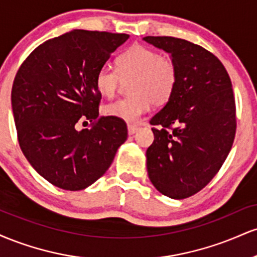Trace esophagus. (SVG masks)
<instances>
[{
  "instance_id": "esophagus-1",
  "label": "esophagus",
  "mask_w": 257,
  "mask_h": 257,
  "mask_svg": "<svg viewBox=\"0 0 257 257\" xmlns=\"http://www.w3.org/2000/svg\"><path fill=\"white\" fill-rule=\"evenodd\" d=\"M137 132H138V126L137 125H132V124L128 125V134L129 135L135 134Z\"/></svg>"
}]
</instances>
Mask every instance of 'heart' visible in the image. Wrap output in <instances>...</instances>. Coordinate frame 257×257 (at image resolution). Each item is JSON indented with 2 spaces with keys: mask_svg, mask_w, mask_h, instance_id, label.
Instances as JSON below:
<instances>
[{
  "mask_svg": "<svg viewBox=\"0 0 257 257\" xmlns=\"http://www.w3.org/2000/svg\"><path fill=\"white\" fill-rule=\"evenodd\" d=\"M122 81H131V96L107 104L106 116L134 123L149 111L151 104L163 105L172 98L178 83V67L167 55L135 44L116 60V70L104 66L96 72L95 88L100 95L112 98Z\"/></svg>",
  "mask_w": 257,
  "mask_h": 257,
  "instance_id": "1",
  "label": "heart"
}]
</instances>
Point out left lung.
Wrapping results in <instances>:
<instances>
[{
  "label": "left lung",
  "mask_w": 257,
  "mask_h": 257,
  "mask_svg": "<svg viewBox=\"0 0 257 257\" xmlns=\"http://www.w3.org/2000/svg\"><path fill=\"white\" fill-rule=\"evenodd\" d=\"M175 61L172 98L150 123L155 140L146 151L152 185L184 199L205 187L226 161L234 140L235 104L222 63L203 47L168 36L143 38Z\"/></svg>",
  "instance_id": "left-lung-1"
}]
</instances>
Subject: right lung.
Segmentation results:
<instances>
[{"label": "right lung", "mask_w": 257, "mask_h": 257, "mask_svg": "<svg viewBox=\"0 0 257 257\" xmlns=\"http://www.w3.org/2000/svg\"><path fill=\"white\" fill-rule=\"evenodd\" d=\"M129 38L72 30L38 46L18 70L12 110L20 149L47 181L84 190L106 173L126 140L124 120L99 118L96 72ZM89 120L90 130L77 131Z\"/></svg>", "instance_id": "right-lung-1"}]
</instances>
